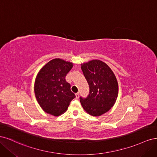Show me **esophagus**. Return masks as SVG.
Wrapping results in <instances>:
<instances>
[{"instance_id": "esophagus-1", "label": "esophagus", "mask_w": 157, "mask_h": 157, "mask_svg": "<svg viewBox=\"0 0 157 157\" xmlns=\"http://www.w3.org/2000/svg\"><path fill=\"white\" fill-rule=\"evenodd\" d=\"M75 96H76V98L78 99L79 98V93L78 92V93H76L75 94Z\"/></svg>"}]
</instances>
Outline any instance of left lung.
<instances>
[{
    "label": "left lung",
    "instance_id": "left-lung-1",
    "mask_svg": "<svg viewBox=\"0 0 157 157\" xmlns=\"http://www.w3.org/2000/svg\"><path fill=\"white\" fill-rule=\"evenodd\" d=\"M80 65L90 87L87 98H80V103L90 115L100 116L110 110L116 102L118 94L117 78L102 61L94 59Z\"/></svg>",
    "mask_w": 157,
    "mask_h": 157
}]
</instances>
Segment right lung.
Listing matches in <instances>:
<instances>
[{"label": "right lung", "instance_id": "right-lung-1", "mask_svg": "<svg viewBox=\"0 0 157 157\" xmlns=\"http://www.w3.org/2000/svg\"><path fill=\"white\" fill-rule=\"evenodd\" d=\"M73 63L59 58L50 61L42 67L35 79V94L40 107L46 113L58 117L67 110L75 98L65 77Z\"/></svg>", "mask_w": 157, "mask_h": 157}]
</instances>
